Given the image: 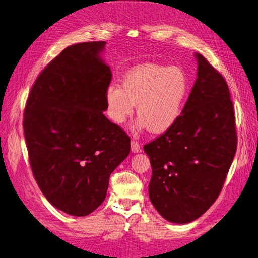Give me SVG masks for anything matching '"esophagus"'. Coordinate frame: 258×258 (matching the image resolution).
Instances as JSON below:
<instances>
[{"mask_svg": "<svg viewBox=\"0 0 258 258\" xmlns=\"http://www.w3.org/2000/svg\"><path fill=\"white\" fill-rule=\"evenodd\" d=\"M131 150H132V152H134V153L140 152L141 145L139 144V142H136L135 140H132V142H131Z\"/></svg>", "mask_w": 258, "mask_h": 258, "instance_id": "1", "label": "esophagus"}]
</instances>
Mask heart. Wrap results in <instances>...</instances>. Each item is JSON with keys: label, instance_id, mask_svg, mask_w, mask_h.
<instances>
[{"label": "heart", "instance_id": "obj_1", "mask_svg": "<svg viewBox=\"0 0 258 258\" xmlns=\"http://www.w3.org/2000/svg\"><path fill=\"white\" fill-rule=\"evenodd\" d=\"M189 90V78L180 67L140 64L126 73L122 87L112 84L106 89L107 115L120 125L133 114L136 104L139 127L161 134L179 119Z\"/></svg>", "mask_w": 258, "mask_h": 258}]
</instances>
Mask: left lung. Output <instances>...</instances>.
Segmentation results:
<instances>
[{
    "instance_id": "left-lung-1",
    "label": "left lung",
    "mask_w": 258,
    "mask_h": 258,
    "mask_svg": "<svg viewBox=\"0 0 258 258\" xmlns=\"http://www.w3.org/2000/svg\"><path fill=\"white\" fill-rule=\"evenodd\" d=\"M198 74L179 119L144 145L152 178L149 196L164 219L188 224L204 215L223 189L237 150L228 85L200 53Z\"/></svg>"
}]
</instances>
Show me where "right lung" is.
<instances>
[{"label":"right lung","mask_w":258,"mask_h":258,"mask_svg":"<svg viewBox=\"0 0 258 258\" xmlns=\"http://www.w3.org/2000/svg\"><path fill=\"white\" fill-rule=\"evenodd\" d=\"M104 41L67 47L35 79L23 131L30 166L45 198L72 216L103 204L109 176L127 158L131 139L104 115L112 72Z\"/></svg>","instance_id":"right-lung-1"}]
</instances>
